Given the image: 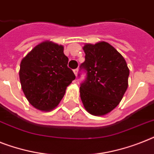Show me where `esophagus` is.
Returning a JSON list of instances; mask_svg holds the SVG:
<instances>
[{"mask_svg":"<svg viewBox=\"0 0 154 154\" xmlns=\"http://www.w3.org/2000/svg\"><path fill=\"white\" fill-rule=\"evenodd\" d=\"M73 73H74L75 76H76V77H77V73H78V69H73Z\"/></svg>","mask_w":154,"mask_h":154,"instance_id":"esophagus-1","label":"esophagus"}]
</instances>
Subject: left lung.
<instances>
[{
	"mask_svg": "<svg viewBox=\"0 0 154 154\" xmlns=\"http://www.w3.org/2000/svg\"><path fill=\"white\" fill-rule=\"evenodd\" d=\"M85 61L81 68L87 77L80 87L85 110L92 116H105L119 105L128 87L130 70L126 60L115 47L101 41L83 47Z\"/></svg>",
	"mask_w": 154,
	"mask_h": 154,
	"instance_id": "obj_1",
	"label": "left lung"
}]
</instances>
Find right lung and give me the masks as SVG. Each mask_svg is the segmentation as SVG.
Segmentation results:
<instances>
[{
    "label": "right lung",
    "mask_w": 154,
    "mask_h": 154,
    "mask_svg": "<svg viewBox=\"0 0 154 154\" xmlns=\"http://www.w3.org/2000/svg\"><path fill=\"white\" fill-rule=\"evenodd\" d=\"M63 51L62 45L44 41L21 60L19 71L21 88L28 102L42 112L54 109L75 79Z\"/></svg>",
    "instance_id": "1"
}]
</instances>
